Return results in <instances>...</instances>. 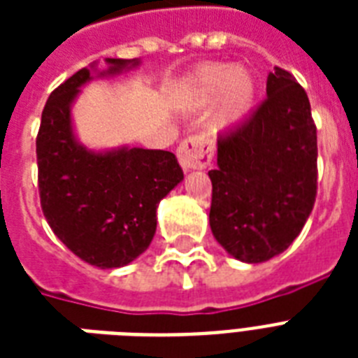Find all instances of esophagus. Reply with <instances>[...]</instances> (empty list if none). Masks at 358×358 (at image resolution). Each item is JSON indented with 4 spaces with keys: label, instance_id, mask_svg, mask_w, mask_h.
<instances>
[{
    "label": "esophagus",
    "instance_id": "34e87169",
    "mask_svg": "<svg viewBox=\"0 0 358 358\" xmlns=\"http://www.w3.org/2000/svg\"><path fill=\"white\" fill-rule=\"evenodd\" d=\"M176 156H178V162L184 171L204 169L212 162V152L201 135H191V137L182 141L176 148Z\"/></svg>",
    "mask_w": 358,
    "mask_h": 358
}]
</instances>
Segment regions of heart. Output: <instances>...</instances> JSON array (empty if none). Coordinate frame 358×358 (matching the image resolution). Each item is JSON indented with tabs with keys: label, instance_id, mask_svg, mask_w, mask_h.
Masks as SVG:
<instances>
[{
	"label": "heart",
	"instance_id": "1",
	"mask_svg": "<svg viewBox=\"0 0 358 358\" xmlns=\"http://www.w3.org/2000/svg\"><path fill=\"white\" fill-rule=\"evenodd\" d=\"M219 96L217 124H236L249 113L256 96V85L249 70L224 63L204 64L189 81V102L208 108Z\"/></svg>",
	"mask_w": 358,
	"mask_h": 358
}]
</instances>
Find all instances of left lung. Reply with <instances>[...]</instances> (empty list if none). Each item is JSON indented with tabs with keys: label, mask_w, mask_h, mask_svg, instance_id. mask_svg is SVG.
Here are the masks:
<instances>
[{
	"label": "left lung",
	"mask_w": 358,
	"mask_h": 358,
	"mask_svg": "<svg viewBox=\"0 0 358 358\" xmlns=\"http://www.w3.org/2000/svg\"><path fill=\"white\" fill-rule=\"evenodd\" d=\"M267 98L217 139L210 227L230 256L260 264L288 249L317 189V135L305 89L269 72Z\"/></svg>",
	"instance_id": "8db88e82"
}]
</instances>
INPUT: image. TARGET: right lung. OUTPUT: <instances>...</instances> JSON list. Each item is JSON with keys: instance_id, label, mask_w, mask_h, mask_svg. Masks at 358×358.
<instances>
[{"instance_id": "add662e5", "label": "right lung", "mask_w": 358, "mask_h": 358, "mask_svg": "<svg viewBox=\"0 0 358 358\" xmlns=\"http://www.w3.org/2000/svg\"><path fill=\"white\" fill-rule=\"evenodd\" d=\"M108 70H78L50 94L36 135L41 206L53 234L102 269L128 266L156 234V210L184 180L173 152L89 150L72 126V103L94 78L135 69L139 59H106Z\"/></svg>"}]
</instances>
